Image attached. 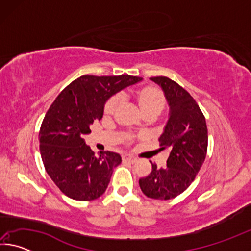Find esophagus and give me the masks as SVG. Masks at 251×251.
<instances>
[{
  "mask_svg": "<svg viewBox=\"0 0 251 251\" xmlns=\"http://www.w3.org/2000/svg\"><path fill=\"white\" fill-rule=\"evenodd\" d=\"M123 161H125V163H129V164H134L137 161V158H135L133 156H123Z\"/></svg>",
  "mask_w": 251,
  "mask_h": 251,
  "instance_id": "esophagus-1",
  "label": "esophagus"
}]
</instances>
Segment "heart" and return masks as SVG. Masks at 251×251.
Returning <instances> with one entry per match:
<instances>
[{
	"label": "heart",
	"instance_id": "obj_1",
	"mask_svg": "<svg viewBox=\"0 0 251 251\" xmlns=\"http://www.w3.org/2000/svg\"><path fill=\"white\" fill-rule=\"evenodd\" d=\"M134 100L136 104L141 109L144 116H158L159 114L163 112L165 106H166V97H165L164 93L161 92L158 87L152 86V85H146L138 88L137 91L134 93ZM121 100L118 96H113L106 101L104 106V115L106 117H112L115 115V113L120 108ZM133 136L131 135H125L124 141L126 143H130L133 141Z\"/></svg>",
	"mask_w": 251,
	"mask_h": 251
}]
</instances>
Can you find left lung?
Returning a JSON list of instances; mask_svg holds the SVG:
<instances>
[{
	"label": "left lung",
	"instance_id": "left-lung-1",
	"mask_svg": "<svg viewBox=\"0 0 251 251\" xmlns=\"http://www.w3.org/2000/svg\"><path fill=\"white\" fill-rule=\"evenodd\" d=\"M163 88L171 107L169 120L159 137L161 150H169L167 166L151 164L150 175L139 179L147 197L168 201L184 193L206 158L208 130L196 100L184 87L166 76L151 77Z\"/></svg>",
	"mask_w": 251,
	"mask_h": 251
}]
</instances>
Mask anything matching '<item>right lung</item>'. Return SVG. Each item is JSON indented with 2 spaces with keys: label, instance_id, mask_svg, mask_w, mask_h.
Segmentation results:
<instances>
[{
  "label": "right lung",
  "instance_id": "add662e5",
  "mask_svg": "<svg viewBox=\"0 0 251 251\" xmlns=\"http://www.w3.org/2000/svg\"><path fill=\"white\" fill-rule=\"evenodd\" d=\"M139 80L142 77L127 74L83 75L67 85L46 112L40 130L42 160L67 197L90 201L105 193L122 158L108 151L96 156L83 137L91 133V124L101 120L105 101Z\"/></svg>",
  "mask_w": 251,
  "mask_h": 251
}]
</instances>
